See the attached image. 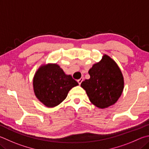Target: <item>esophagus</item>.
<instances>
[{
    "label": "esophagus",
    "instance_id": "obj_1",
    "mask_svg": "<svg viewBox=\"0 0 149 149\" xmlns=\"http://www.w3.org/2000/svg\"><path fill=\"white\" fill-rule=\"evenodd\" d=\"M83 81V77H81V78H80L79 79H78V80H77V82H78V83L79 84V85H81V83H82Z\"/></svg>",
    "mask_w": 149,
    "mask_h": 149
}]
</instances>
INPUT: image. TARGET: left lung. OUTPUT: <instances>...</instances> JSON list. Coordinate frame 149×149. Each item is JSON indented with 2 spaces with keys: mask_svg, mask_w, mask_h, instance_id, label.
I'll return each mask as SVG.
<instances>
[{
  "mask_svg": "<svg viewBox=\"0 0 149 149\" xmlns=\"http://www.w3.org/2000/svg\"><path fill=\"white\" fill-rule=\"evenodd\" d=\"M90 79L81 84L93 105L100 109L115 104L124 89V77L116 62L107 55L88 70Z\"/></svg>",
  "mask_w": 149,
  "mask_h": 149,
  "instance_id": "obj_1",
  "label": "left lung"
}]
</instances>
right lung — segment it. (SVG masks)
Listing matches in <instances>:
<instances>
[{"instance_id": "obj_1", "label": "right lung", "mask_w": 149, "mask_h": 149, "mask_svg": "<svg viewBox=\"0 0 149 149\" xmlns=\"http://www.w3.org/2000/svg\"><path fill=\"white\" fill-rule=\"evenodd\" d=\"M79 84L71 75H66L56 64H43L35 73V96L47 107H54L66 99L68 92Z\"/></svg>"}]
</instances>
